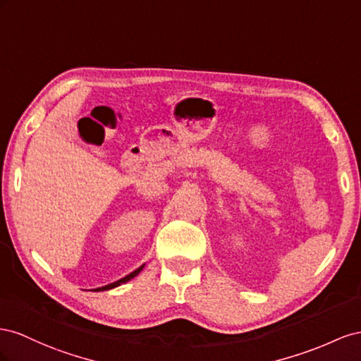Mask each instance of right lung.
<instances>
[{
    "label": "right lung",
    "mask_w": 361,
    "mask_h": 361,
    "mask_svg": "<svg viewBox=\"0 0 361 361\" xmlns=\"http://www.w3.org/2000/svg\"><path fill=\"white\" fill-rule=\"evenodd\" d=\"M143 266L145 264H142L140 267H137V269L135 271V272H131L130 275H127V276H123V278H121V280H118V281H115V283H111V284H107V286H104V287H98V289H95V292H101V290H109V289H115V287H118V286H121V284H123V283H127V281H130L131 278H135L136 275H139L140 274V271L143 269Z\"/></svg>",
    "instance_id": "right-lung-1"
}]
</instances>
